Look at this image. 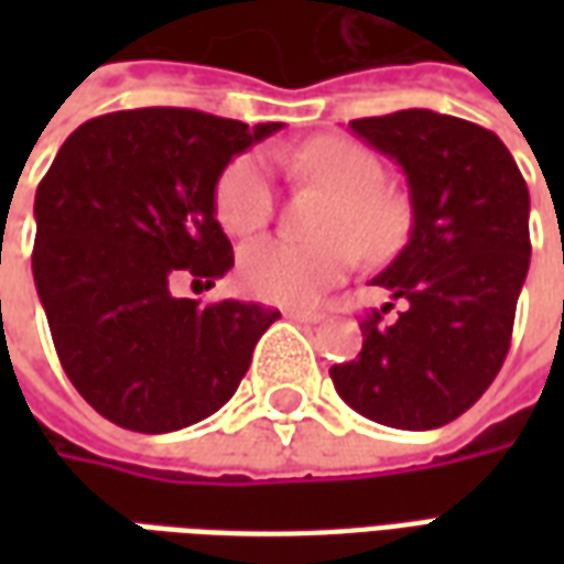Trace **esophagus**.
I'll return each instance as SVG.
<instances>
[{
	"instance_id": "obj_1",
	"label": "esophagus",
	"mask_w": 564,
	"mask_h": 564,
	"mask_svg": "<svg viewBox=\"0 0 564 564\" xmlns=\"http://www.w3.org/2000/svg\"><path fill=\"white\" fill-rule=\"evenodd\" d=\"M283 314L290 319H299V323H319V317H323L319 311H307V307H286Z\"/></svg>"
}]
</instances>
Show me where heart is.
<instances>
[{"label":"heart","instance_id":"1","mask_svg":"<svg viewBox=\"0 0 564 564\" xmlns=\"http://www.w3.org/2000/svg\"><path fill=\"white\" fill-rule=\"evenodd\" d=\"M299 169L332 184L341 202L332 214V238L293 241V238H262L241 250L238 281L247 293L278 302L307 305L329 286L344 281L356 265V237L366 250H387L399 235L402 214L383 184V162L350 139H317L299 153ZM214 208L223 229L232 235L259 232L274 214V181L269 160L262 153H247L235 160L217 181Z\"/></svg>","mask_w":564,"mask_h":564}]
</instances>
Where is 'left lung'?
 <instances>
[{
	"label": "left lung",
	"instance_id": "8db88e82",
	"mask_svg": "<svg viewBox=\"0 0 564 564\" xmlns=\"http://www.w3.org/2000/svg\"><path fill=\"white\" fill-rule=\"evenodd\" d=\"M350 129L404 169L414 226L371 281L392 302L362 317V350L329 368L332 383L375 423L437 429L489 390L508 356L532 257L529 186L496 132L462 117L408 108Z\"/></svg>",
	"mask_w": 564,
	"mask_h": 564
}]
</instances>
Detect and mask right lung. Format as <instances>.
Masks as SVG:
<instances>
[{
  "label": "right lung",
  "mask_w": 564,
  "mask_h": 564,
  "mask_svg": "<svg viewBox=\"0 0 564 564\" xmlns=\"http://www.w3.org/2000/svg\"><path fill=\"white\" fill-rule=\"evenodd\" d=\"M281 123L193 108L87 120L35 193L32 278L63 371L93 411L132 432H174L232 399L281 311L174 299L235 265L214 214L223 169Z\"/></svg>",
  "instance_id": "obj_1"
}]
</instances>
